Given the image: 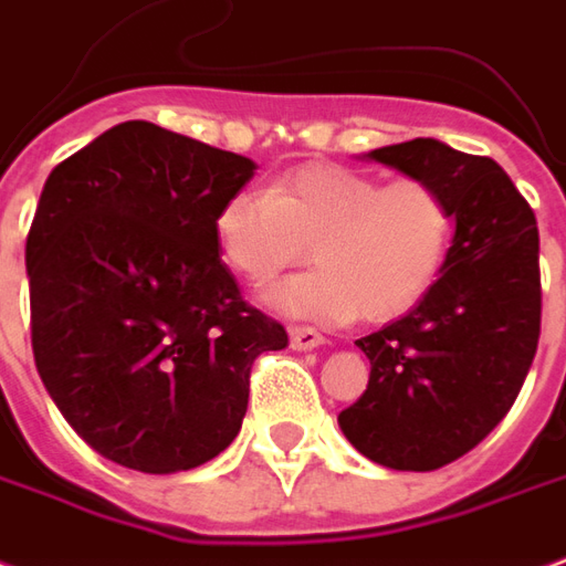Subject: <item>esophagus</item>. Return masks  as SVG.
I'll return each instance as SVG.
<instances>
[{
  "mask_svg": "<svg viewBox=\"0 0 566 566\" xmlns=\"http://www.w3.org/2000/svg\"><path fill=\"white\" fill-rule=\"evenodd\" d=\"M287 333H291V347H294V350H312V347H321L326 342V338L321 336L317 329H312V326L294 324Z\"/></svg>",
  "mask_w": 566,
  "mask_h": 566,
  "instance_id": "esophagus-1",
  "label": "esophagus"
}]
</instances>
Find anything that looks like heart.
I'll return each instance as SVG.
<instances>
[{
  "instance_id": "b5f03b06",
  "label": "heart",
  "mask_w": 566,
  "mask_h": 566,
  "mask_svg": "<svg viewBox=\"0 0 566 566\" xmlns=\"http://www.w3.org/2000/svg\"><path fill=\"white\" fill-rule=\"evenodd\" d=\"M455 216L426 179H384L342 165L296 167L266 191H237L212 221L233 275L266 287L284 270L317 263L270 294L284 315L350 324L411 312L441 279Z\"/></svg>"
}]
</instances>
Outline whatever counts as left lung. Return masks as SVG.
<instances>
[{"instance_id": "1", "label": "left lung", "mask_w": 566, "mask_h": 566, "mask_svg": "<svg viewBox=\"0 0 566 566\" xmlns=\"http://www.w3.org/2000/svg\"><path fill=\"white\" fill-rule=\"evenodd\" d=\"M366 158L441 188L455 233L432 291L357 342L371 375L338 426L371 462L434 471L504 420L534 363L543 300L537 219L483 155L417 137Z\"/></svg>"}]
</instances>
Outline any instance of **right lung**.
I'll return each mask as SVG.
<instances>
[{
	"label": "right lung",
	"mask_w": 566,
	"mask_h": 566,
	"mask_svg": "<svg viewBox=\"0 0 566 566\" xmlns=\"http://www.w3.org/2000/svg\"><path fill=\"white\" fill-rule=\"evenodd\" d=\"M258 165L123 123L53 167L27 237L32 354L104 459L177 474L240 432L251 363L287 333L240 294L212 221Z\"/></svg>",
	"instance_id": "obj_1"
}]
</instances>
